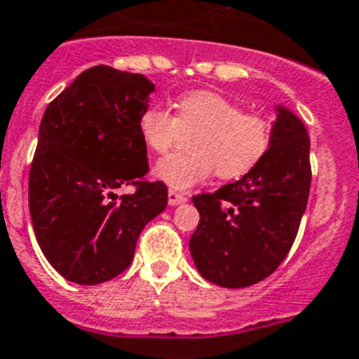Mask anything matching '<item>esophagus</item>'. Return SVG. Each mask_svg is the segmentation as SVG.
I'll list each match as a JSON object with an SVG mask.
<instances>
[{"label": "esophagus", "instance_id": "esophagus-1", "mask_svg": "<svg viewBox=\"0 0 359 359\" xmlns=\"http://www.w3.org/2000/svg\"><path fill=\"white\" fill-rule=\"evenodd\" d=\"M168 203H169V207H177V205H182V203H186V196H184V194H179V191L169 190Z\"/></svg>", "mask_w": 359, "mask_h": 359}]
</instances>
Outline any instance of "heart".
I'll list each match as a JSON object with an SVG mask.
<instances>
[{
  "mask_svg": "<svg viewBox=\"0 0 359 359\" xmlns=\"http://www.w3.org/2000/svg\"><path fill=\"white\" fill-rule=\"evenodd\" d=\"M137 132L152 152H165L184 134L191 152H173L158 160L152 173L171 190H188L216 173L240 179L266 154L272 124L261 114L242 111L231 98L212 91L186 93L177 100V117L162 106L140 115Z\"/></svg>",
  "mask_w": 359,
  "mask_h": 359,
  "instance_id": "heart-1",
  "label": "heart"
}]
</instances>
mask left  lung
<instances>
[{"label":"left lung","mask_w":359,"mask_h":359,"mask_svg":"<svg viewBox=\"0 0 359 359\" xmlns=\"http://www.w3.org/2000/svg\"><path fill=\"white\" fill-rule=\"evenodd\" d=\"M309 186L306 124L276 104L272 140L261 162L236 182L194 197L201 218L190 238L197 272L227 289L268 278L294 242Z\"/></svg>","instance_id":"obj_1"}]
</instances>
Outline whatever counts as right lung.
Masks as SVG:
<instances>
[{"label": "right lung", "instance_id": "1", "mask_svg": "<svg viewBox=\"0 0 359 359\" xmlns=\"http://www.w3.org/2000/svg\"><path fill=\"white\" fill-rule=\"evenodd\" d=\"M154 83L97 65L46 108L29 171L36 242L65 279L98 285L130 266L135 242L168 207L163 182H145L147 147L137 132ZM138 190L118 199L116 190Z\"/></svg>", "mask_w": 359, "mask_h": 359}]
</instances>
